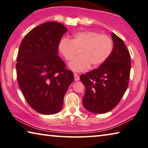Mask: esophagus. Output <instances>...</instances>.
Returning <instances> with one entry per match:
<instances>
[{
    "mask_svg": "<svg viewBox=\"0 0 148 148\" xmlns=\"http://www.w3.org/2000/svg\"><path fill=\"white\" fill-rule=\"evenodd\" d=\"M74 78H75V81H78L80 80V77L77 73L74 74Z\"/></svg>",
    "mask_w": 148,
    "mask_h": 148,
    "instance_id": "34e87169",
    "label": "esophagus"
}]
</instances>
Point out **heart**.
<instances>
[{
    "label": "heart",
    "mask_w": 148,
    "mask_h": 148,
    "mask_svg": "<svg viewBox=\"0 0 148 148\" xmlns=\"http://www.w3.org/2000/svg\"><path fill=\"white\" fill-rule=\"evenodd\" d=\"M113 43L108 35H100L94 31H82L76 33L71 40L63 38L58 48L67 61L75 57L77 50L79 57L68 64L74 72L85 71L90 66L96 67L106 62L112 52Z\"/></svg>",
    "instance_id": "b5f03b06"
}]
</instances>
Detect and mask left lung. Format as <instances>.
I'll return each instance as SVG.
<instances>
[{"label": "left lung", "mask_w": 148, "mask_h": 148, "mask_svg": "<svg viewBox=\"0 0 148 148\" xmlns=\"http://www.w3.org/2000/svg\"><path fill=\"white\" fill-rule=\"evenodd\" d=\"M113 49L98 68L80 77L85 86L83 104L94 113H107L119 103L129 85L130 56L121 38L111 33Z\"/></svg>", "instance_id": "obj_1"}]
</instances>
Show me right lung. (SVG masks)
<instances>
[{"label":"right lung","instance_id":"1","mask_svg":"<svg viewBox=\"0 0 148 148\" xmlns=\"http://www.w3.org/2000/svg\"><path fill=\"white\" fill-rule=\"evenodd\" d=\"M67 29L54 21L29 31L19 46L16 65L18 85L31 108L44 115L62 110L67 88L74 80L58 55V45Z\"/></svg>","mask_w":148,"mask_h":148}]
</instances>
